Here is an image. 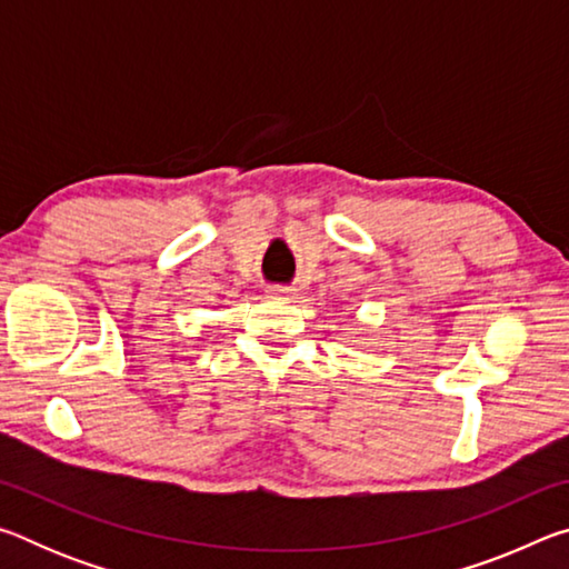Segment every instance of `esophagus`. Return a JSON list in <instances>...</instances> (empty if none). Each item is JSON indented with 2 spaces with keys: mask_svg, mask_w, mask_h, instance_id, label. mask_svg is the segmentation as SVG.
Returning <instances> with one entry per match:
<instances>
[{
  "mask_svg": "<svg viewBox=\"0 0 569 569\" xmlns=\"http://www.w3.org/2000/svg\"><path fill=\"white\" fill-rule=\"evenodd\" d=\"M268 293H271V298H281V301H291V298H293V288H286V286H273L271 291H268Z\"/></svg>",
  "mask_w": 569,
  "mask_h": 569,
  "instance_id": "1",
  "label": "esophagus"
}]
</instances>
